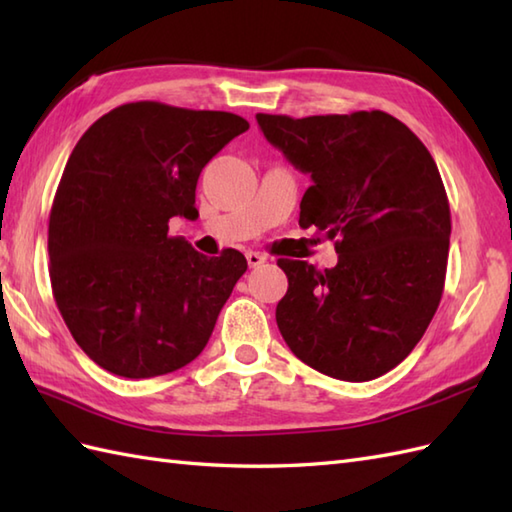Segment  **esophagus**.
<instances>
[{
    "label": "esophagus",
    "mask_w": 512,
    "mask_h": 512,
    "mask_svg": "<svg viewBox=\"0 0 512 512\" xmlns=\"http://www.w3.org/2000/svg\"><path fill=\"white\" fill-rule=\"evenodd\" d=\"M246 262H248L250 268H259V266H262V264L266 262V257H264L262 253H255V250H248V253H246Z\"/></svg>",
    "instance_id": "esophagus-1"
}]
</instances>
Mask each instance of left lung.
<instances>
[{
  "instance_id": "obj_1",
  "label": "left lung",
  "mask_w": 512,
  "mask_h": 512,
  "mask_svg": "<svg viewBox=\"0 0 512 512\" xmlns=\"http://www.w3.org/2000/svg\"><path fill=\"white\" fill-rule=\"evenodd\" d=\"M266 140L308 173L299 226L336 239L339 264L279 259L288 277L277 325L299 361L363 383L422 339L444 290L451 211L420 138L380 110L290 118L257 114Z\"/></svg>"
}]
</instances>
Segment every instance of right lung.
Here are the masks:
<instances>
[{
  "label": "right lung",
  "instance_id": "1",
  "mask_svg": "<svg viewBox=\"0 0 512 512\" xmlns=\"http://www.w3.org/2000/svg\"><path fill=\"white\" fill-rule=\"evenodd\" d=\"M246 129L231 112L138 101L76 143L50 211V281L74 341L107 372L162 376L209 343L246 257L200 255L169 220L198 217L204 165Z\"/></svg>",
  "mask_w": 512,
  "mask_h": 512
}]
</instances>
